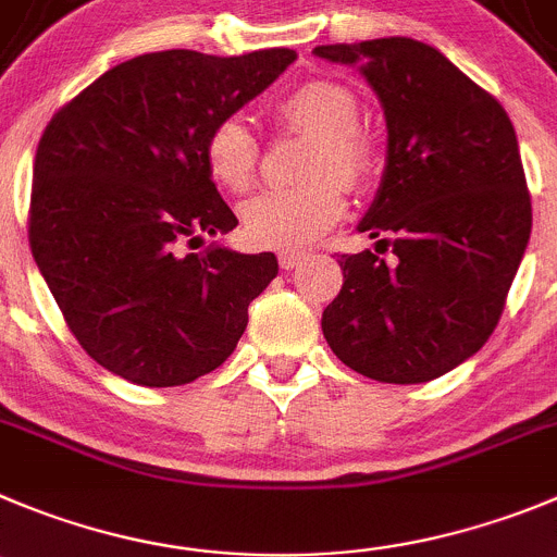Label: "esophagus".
I'll use <instances>...</instances> for the list:
<instances>
[{
  "label": "esophagus",
  "mask_w": 557,
  "mask_h": 557,
  "mask_svg": "<svg viewBox=\"0 0 557 557\" xmlns=\"http://www.w3.org/2000/svg\"><path fill=\"white\" fill-rule=\"evenodd\" d=\"M305 258H308L305 252H280V267H283L285 272H290V269L302 267Z\"/></svg>",
  "instance_id": "34e87169"
}]
</instances>
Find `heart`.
<instances>
[{
  "label": "heart",
  "mask_w": 557,
  "mask_h": 557,
  "mask_svg": "<svg viewBox=\"0 0 557 557\" xmlns=\"http://www.w3.org/2000/svg\"><path fill=\"white\" fill-rule=\"evenodd\" d=\"M277 117L290 128L313 134L302 164L308 184L294 189L261 191L242 206V227L249 244L280 252L313 247L346 211L343 184L360 186L373 170V145L360 128V107L349 87L330 79L294 85L277 98ZM206 164L216 184L247 191L258 173L261 148L252 128L227 114L206 137Z\"/></svg>",
  "instance_id": "obj_1"
}]
</instances>
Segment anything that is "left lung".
Instances as JSON below:
<instances>
[{
    "label": "left lung",
    "instance_id": "8db88e82",
    "mask_svg": "<svg viewBox=\"0 0 557 557\" xmlns=\"http://www.w3.org/2000/svg\"><path fill=\"white\" fill-rule=\"evenodd\" d=\"M357 67L387 123L382 181L357 231L389 232L387 264L341 255L343 288L321 330L337 360L387 384L454 371L495 332L530 242V195L506 109L412 38L315 46ZM379 246H384L379 250Z\"/></svg>",
    "mask_w": 557,
    "mask_h": 557
}]
</instances>
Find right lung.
<instances>
[{
    "label": "right lung",
    "mask_w": 557,
    "mask_h": 557,
    "mask_svg": "<svg viewBox=\"0 0 557 557\" xmlns=\"http://www.w3.org/2000/svg\"><path fill=\"white\" fill-rule=\"evenodd\" d=\"M294 49H189L109 67L62 107L35 153L29 247L82 349L126 382L178 387L220 368L274 252L186 242L238 225L206 164L216 121L261 96Z\"/></svg>",
    "instance_id": "add662e5"
}]
</instances>
